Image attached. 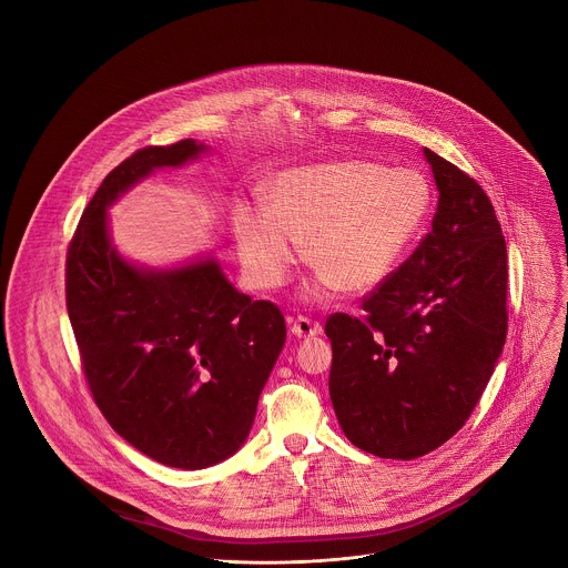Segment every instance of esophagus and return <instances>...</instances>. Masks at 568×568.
Returning <instances> with one entry per match:
<instances>
[{"label": "esophagus", "mask_w": 568, "mask_h": 568, "mask_svg": "<svg viewBox=\"0 0 568 568\" xmlns=\"http://www.w3.org/2000/svg\"><path fill=\"white\" fill-rule=\"evenodd\" d=\"M290 331L294 337L298 339H310V337H316L321 333L318 323H312L310 318L305 316H298V318H290Z\"/></svg>", "instance_id": "obj_1"}]
</instances>
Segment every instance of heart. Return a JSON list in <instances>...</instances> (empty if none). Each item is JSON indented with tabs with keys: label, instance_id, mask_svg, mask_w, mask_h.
Listing matches in <instances>:
<instances>
[{
	"label": "heart",
	"instance_id": "1",
	"mask_svg": "<svg viewBox=\"0 0 568 568\" xmlns=\"http://www.w3.org/2000/svg\"><path fill=\"white\" fill-rule=\"evenodd\" d=\"M432 211V186L416 171L344 159L281 173L274 204L233 206L231 229L247 281L283 285L307 240V265L321 290L364 294L377 287L412 247Z\"/></svg>",
	"mask_w": 568,
	"mask_h": 568
}]
</instances>
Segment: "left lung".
I'll return each mask as SVG.
<instances>
[{
  "instance_id": "left-lung-1",
  "label": "left lung",
  "mask_w": 568,
  "mask_h": 568,
  "mask_svg": "<svg viewBox=\"0 0 568 568\" xmlns=\"http://www.w3.org/2000/svg\"><path fill=\"white\" fill-rule=\"evenodd\" d=\"M438 209L414 254L368 296L335 312L331 399L346 438L412 460L447 443L488 386L508 333V252L495 206L425 148Z\"/></svg>"
}]
</instances>
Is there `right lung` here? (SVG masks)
Returning a JSON list of instances; mask_svg holds the SVG:
<instances>
[{"instance_id": "add662e5", "label": "right lung", "mask_w": 568, "mask_h": 568, "mask_svg": "<svg viewBox=\"0 0 568 568\" xmlns=\"http://www.w3.org/2000/svg\"><path fill=\"white\" fill-rule=\"evenodd\" d=\"M184 139L136 150L103 180L67 250V312L97 407L161 465L202 469L240 449L285 344L272 301H252L215 258L145 270L114 250L108 206L164 166L197 159Z\"/></svg>"}]
</instances>
